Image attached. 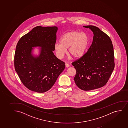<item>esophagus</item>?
Returning <instances> with one entry per match:
<instances>
[{"instance_id": "obj_1", "label": "esophagus", "mask_w": 128, "mask_h": 128, "mask_svg": "<svg viewBox=\"0 0 128 128\" xmlns=\"http://www.w3.org/2000/svg\"><path fill=\"white\" fill-rule=\"evenodd\" d=\"M65 66L66 68H69L70 66V65L68 64V63H66L65 64Z\"/></svg>"}]
</instances>
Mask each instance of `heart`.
<instances>
[{
  "label": "heart",
  "mask_w": 128,
  "mask_h": 128,
  "mask_svg": "<svg viewBox=\"0 0 128 128\" xmlns=\"http://www.w3.org/2000/svg\"><path fill=\"white\" fill-rule=\"evenodd\" d=\"M89 38L87 34L78 31H71L66 33L56 43L54 50L59 58H63L68 48V53L74 58L81 57L87 50Z\"/></svg>",
  "instance_id": "heart-1"
}]
</instances>
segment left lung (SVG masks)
<instances>
[{
    "mask_svg": "<svg viewBox=\"0 0 128 128\" xmlns=\"http://www.w3.org/2000/svg\"><path fill=\"white\" fill-rule=\"evenodd\" d=\"M94 33L93 42L87 52L72 62L76 72L75 83L88 91L106 85L115 66L113 46L108 36L97 27L86 26Z\"/></svg>",
    "mask_w": 128,
    "mask_h": 128,
    "instance_id": "8db88e82",
    "label": "left lung"
}]
</instances>
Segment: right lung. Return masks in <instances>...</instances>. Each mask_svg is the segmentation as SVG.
I'll return each mask as SVG.
<instances>
[{
  "label": "right lung",
  "instance_id": "right-lung-1",
  "mask_svg": "<svg viewBox=\"0 0 128 128\" xmlns=\"http://www.w3.org/2000/svg\"><path fill=\"white\" fill-rule=\"evenodd\" d=\"M58 30L56 26L35 27L21 37L17 44L15 70L22 84L32 91H48L64 69V62L58 58L52 51ZM34 46L42 47L37 57L31 54L32 47Z\"/></svg>",
  "mask_w": 128,
  "mask_h": 128
}]
</instances>
